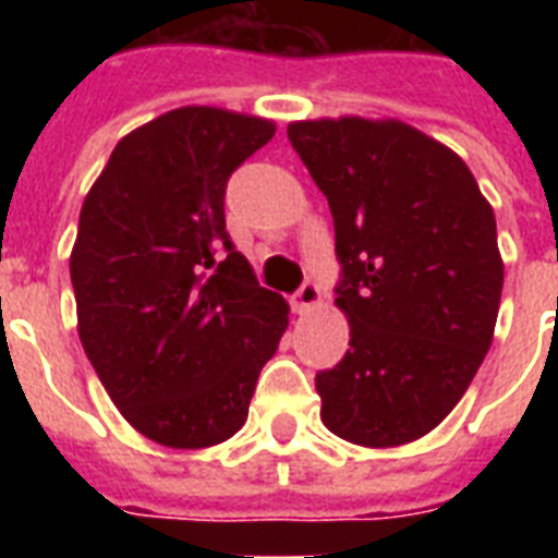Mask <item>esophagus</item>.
<instances>
[{
    "mask_svg": "<svg viewBox=\"0 0 558 558\" xmlns=\"http://www.w3.org/2000/svg\"><path fill=\"white\" fill-rule=\"evenodd\" d=\"M318 306H322V289L315 287L313 280H306L304 287L292 295V310H295L298 315H306L313 313V310H318Z\"/></svg>",
    "mask_w": 558,
    "mask_h": 558,
    "instance_id": "1",
    "label": "esophagus"
}]
</instances>
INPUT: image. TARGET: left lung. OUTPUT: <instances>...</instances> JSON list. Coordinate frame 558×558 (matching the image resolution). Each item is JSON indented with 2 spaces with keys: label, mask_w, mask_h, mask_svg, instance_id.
<instances>
[{
  "label": "left lung",
  "mask_w": 558,
  "mask_h": 558,
  "mask_svg": "<svg viewBox=\"0 0 558 558\" xmlns=\"http://www.w3.org/2000/svg\"><path fill=\"white\" fill-rule=\"evenodd\" d=\"M330 202L350 350L315 376L322 423L365 449L437 428L493 344L504 260L493 205L458 153L397 118L287 126Z\"/></svg>",
  "instance_id": "1"
}]
</instances>
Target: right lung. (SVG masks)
Returning <instances> with one entry per match:
<instances>
[{"label": "right lung", "mask_w": 558, "mask_h": 558, "mask_svg": "<svg viewBox=\"0 0 558 558\" xmlns=\"http://www.w3.org/2000/svg\"><path fill=\"white\" fill-rule=\"evenodd\" d=\"M275 121L179 107L116 144L72 245L77 336L121 416L168 449L234 437L289 327L226 231V182ZM227 254H221V248Z\"/></svg>", "instance_id": "obj_1"}]
</instances>
